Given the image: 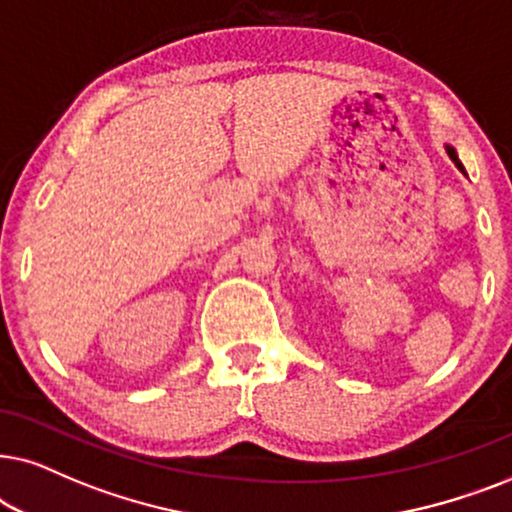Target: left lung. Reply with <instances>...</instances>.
I'll use <instances>...</instances> for the list:
<instances>
[{
  "label": "left lung",
  "instance_id": "obj_1",
  "mask_svg": "<svg viewBox=\"0 0 512 512\" xmlns=\"http://www.w3.org/2000/svg\"><path fill=\"white\" fill-rule=\"evenodd\" d=\"M445 149H447V154H449V159H452V161H454V166H456V168H459V170H461V173H463V175H466V168H463V163H461V161H459V156H456V149H454V147H452V145H445Z\"/></svg>",
  "mask_w": 512,
  "mask_h": 512
}]
</instances>
